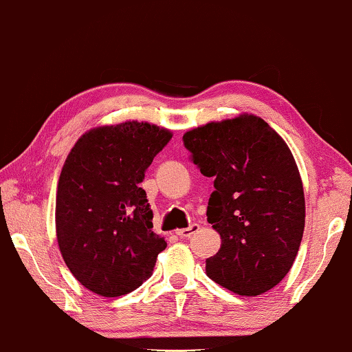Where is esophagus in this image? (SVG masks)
I'll return each mask as SVG.
<instances>
[{"instance_id": "obj_1", "label": "esophagus", "mask_w": 352, "mask_h": 352, "mask_svg": "<svg viewBox=\"0 0 352 352\" xmlns=\"http://www.w3.org/2000/svg\"><path fill=\"white\" fill-rule=\"evenodd\" d=\"M197 230H199V224H191L190 228L178 229L175 234L178 235V237H182V239H188V237H191V235H192L194 232H197Z\"/></svg>"}]
</instances>
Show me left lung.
<instances>
[{
    "mask_svg": "<svg viewBox=\"0 0 352 352\" xmlns=\"http://www.w3.org/2000/svg\"><path fill=\"white\" fill-rule=\"evenodd\" d=\"M201 174L213 178L207 221L221 237L207 275L239 296L275 287L296 261L305 196L296 160L261 117L212 122L183 134Z\"/></svg>",
    "mask_w": 352,
    "mask_h": 352,
    "instance_id": "obj_1",
    "label": "left lung"
}]
</instances>
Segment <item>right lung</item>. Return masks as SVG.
<instances>
[{"label":"right lung","instance_id":"1","mask_svg":"<svg viewBox=\"0 0 352 352\" xmlns=\"http://www.w3.org/2000/svg\"><path fill=\"white\" fill-rule=\"evenodd\" d=\"M170 139L166 128L124 122L87 131L67 155L56 190V240L71 274L98 296L138 289L166 250L140 183Z\"/></svg>","mask_w":352,"mask_h":352}]
</instances>
